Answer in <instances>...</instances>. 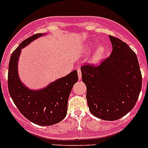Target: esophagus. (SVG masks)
<instances>
[{"instance_id": "34e87169", "label": "esophagus", "mask_w": 148, "mask_h": 148, "mask_svg": "<svg viewBox=\"0 0 148 148\" xmlns=\"http://www.w3.org/2000/svg\"><path fill=\"white\" fill-rule=\"evenodd\" d=\"M77 72H78V79H79V80H81V79H82V72H81L80 69H78V70H77Z\"/></svg>"}]
</instances>
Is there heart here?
Wrapping results in <instances>:
<instances>
[{
  "label": "heart",
  "mask_w": 148,
  "mask_h": 148,
  "mask_svg": "<svg viewBox=\"0 0 148 148\" xmlns=\"http://www.w3.org/2000/svg\"><path fill=\"white\" fill-rule=\"evenodd\" d=\"M94 47H95V45H94L92 43H90L89 44H87V46L86 47L85 49H84V53H90V51L92 50V49H93ZM105 53V47H104V46H99V47L95 49V51L94 52L93 54H92V57H91V61H92V64H99V63L103 59Z\"/></svg>",
  "instance_id": "b5f03b06"
}]
</instances>
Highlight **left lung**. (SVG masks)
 <instances>
[{
	"label": "left lung",
	"instance_id": "obj_1",
	"mask_svg": "<svg viewBox=\"0 0 148 148\" xmlns=\"http://www.w3.org/2000/svg\"><path fill=\"white\" fill-rule=\"evenodd\" d=\"M109 38L113 45L109 58L99 66L84 65L81 70L90 113L104 121H115L135 106L142 89V73L131 48L117 38Z\"/></svg>",
	"mask_w": 148,
	"mask_h": 148
}]
</instances>
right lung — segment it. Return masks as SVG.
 I'll use <instances>...</instances> for the list:
<instances>
[{
    "label": "right lung",
    "mask_w": 148,
    "mask_h": 148,
    "mask_svg": "<svg viewBox=\"0 0 148 148\" xmlns=\"http://www.w3.org/2000/svg\"><path fill=\"white\" fill-rule=\"evenodd\" d=\"M45 34L38 33L24 40L10 57L8 71V88L18 109L30 121L40 126L56 125L64 119L67 102L73 85L78 82L77 70L60 78L40 90H31L21 81L18 60L23 48Z\"/></svg>",
    "instance_id": "1"
}]
</instances>
